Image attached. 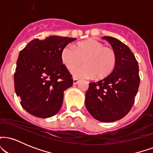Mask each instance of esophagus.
Here are the masks:
<instances>
[{
  "label": "esophagus",
  "instance_id": "obj_1",
  "mask_svg": "<svg viewBox=\"0 0 153 153\" xmlns=\"http://www.w3.org/2000/svg\"><path fill=\"white\" fill-rule=\"evenodd\" d=\"M73 83L75 84V85H76V84H78V79L77 78L76 76H75V75H73Z\"/></svg>",
  "mask_w": 153,
  "mask_h": 153
}]
</instances>
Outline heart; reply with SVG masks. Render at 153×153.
Segmentation results:
<instances>
[{
  "label": "heart",
  "instance_id": "heart-1",
  "mask_svg": "<svg viewBox=\"0 0 153 153\" xmlns=\"http://www.w3.org/2000/svg\"><path fill=\"white\" fill-rule=\"evenodd\" d=\"M111 68L110 65H107L106 66V68Z\"/></svg>",
  "mask_w": 153,
  "mask_h": 153
}]
</instances>
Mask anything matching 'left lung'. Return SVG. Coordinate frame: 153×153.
<instances>
[{"mask_svg":"<svg viewBox=\"0 0 153 153\" xmlns=\"http://www.w3.org/2000/svg\"><path fill=\"white\" fill-rule=\"evenodd\" d=\"M74 38L50 36L35 39L19 52L14 74L16 94L28 113L50 118L61 108L64 91L73 85L62 62L64 48Z\"/></svg>","mask_w":153,"mask_h":153,"instance_id":"8db88e82","label":"left lung"}]
</instances>
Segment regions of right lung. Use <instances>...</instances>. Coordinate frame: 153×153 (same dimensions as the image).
I'll list each match as a JSON object with an SVG mask.
<instances>
[{"label":"right lung","mask_w":153,"mask_h":153,"mask_svg":"<svg viewBox=\"0 0 153 153\" xmlns=\"http://www.w3.org/2000/svg\"><path fill=\"white\" fill-rule=\"evenodd\" d=\"M110 44L113 54L99 52L93 68L108 73L97 82H90L85 104L94 118L113 122L125 117L132 107L140 85L139 66L134 54L127 45L111 36L101 38ZM107 64L111 68H106Z\"/></svg>","instance_id":"right-lung-1"}]
</instances>
